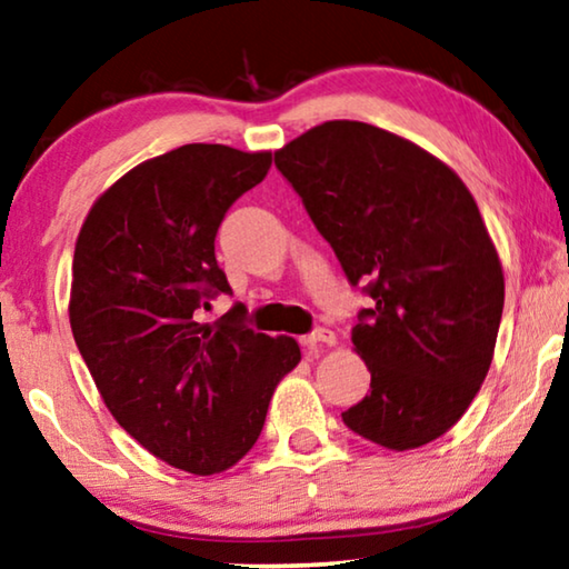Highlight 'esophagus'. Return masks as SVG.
I'll use <instances>...</instances> for the list:
<instances>
[{
	"label": "esophagus",
	"mask_w": 569,
	"mask_h": 569,
	"mask_svg": "<svg viewBox=\"0 0 569 569\" xmlns=\"http://www.w3.org/2000/svg\"><path fill=\"white\" fill-rule=\"evenodd\" d=\"M335 342H337V337H335V332H329V329H317V332L301 337V345L307 347V350H317V347H321V345L332 347Z\"/></svg>",
	"instance_id": "34e87169"
}]
</instances>
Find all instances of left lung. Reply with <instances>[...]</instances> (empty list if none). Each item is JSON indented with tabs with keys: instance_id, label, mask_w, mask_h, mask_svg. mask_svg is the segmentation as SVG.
Segmentation results:
<instances>
[{
	"instance_id": "8db88e82",
	"label": "left lung",
	"mask_w": 569,
	"mask_h": 569,
	"mask_svg": "<svg viewBox=\"0 0 569 569\" xmlns=\"http://www.w3.org/2000/svg\"><path fill=\"white\" fill-rule=\"evenodd\" d=\"M276 166L370 309L352 327L370 393L342 413L393 452L455 427L493 362L503 268L452 168L376 124L332 120L276 150Z\"/></svg>"
}]
</instances>
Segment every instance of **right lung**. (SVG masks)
Wrapping results in <instances>:
<instances>
[{
    "mask_svg": "<svg viewBox=\"0 0 569 569\" xmlns=\"http://www.w3.org/2000/svg\"><path fill=\"white\" fill-rule=\"evenodd\" d=\"M270 150L191 142L134 166L91 203L73 250L71 332L101 401L152 457L193 475L230 470L258 442L268 403L301 360L293 337L197 311L230 293L214 237Z\"/></svg>",
    "mask_w": 569,
    "mask_h": 569,
    "instance_id": "right-lung-1",
    "label": "right lung"
}]
</instances>
